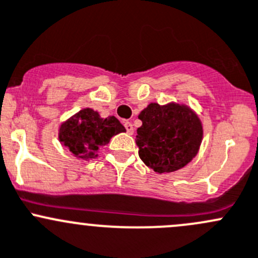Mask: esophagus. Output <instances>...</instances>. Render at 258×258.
<instances>
[{
  "label": "esophagus",
  "instance_id": "1",
  "mask_svg": "<svg viewBox=\"0 0 258 258\" xmlns=\"http://www.w3.org/2000/svg\"><path fill=\"white\" fill-rule=\"evenodd\" d=\"M124 127H126V131L128 135H132L135 132L134 124H132L131 122H124Z\"/></svg>",
  "mask_w": 258,
  "mask_h": 258
}]
</instances>
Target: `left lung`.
I'll return each instance as SVG.
<instances>
[{
  "label": "left lung",
  "mask_w": 258,
  "mask_h": 258,
  "mask_svg": "<svg viewBox=\"0 0 258 258\" xmlns=\"http://www.w3.org/2000/svg\"><path fill=\"white\" fill-rule=\"evenodd\" d=\"M139 156L147 167L158 173L181 170L199 153L204 126L199 114L184 103L152 102L139 114Z\"/></svg>",
  "instance_id": "left-lung-1"
}]
</instances>
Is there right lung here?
Listing matches in <instances>:
<instances>
[{
	"label": "right lung",
	"mask_w": 258,
	"mask_h": 258,
	"mask_svg": "<svg viewBox=\"0 0 258 258\" xmlns=\"http://www.w3.org/2000/svg\"><path fill=\"white\" fill-rule=\"evenodd\" d=\"M121 132H126V128L116 117L103 118L97 111L86 107L59 124L58 141L77 160L90 161L97 157L102 146Z\"/></svg>",
	"instance_id": "1"
}]
</instances>
